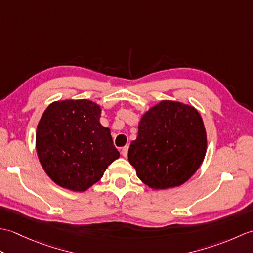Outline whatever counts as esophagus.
<instances>
[{
  "instance_id": "esophagus-1",
  "label": "esophagus",
  "mask_w": 253,
  "mask_h": 253,
  "mask_svg": "<svg viewBox=\"0 0 253 253\" xmlns=\"http://www.w3.org/2000/svg\"><path fill=\"white\" fill-rule=\"evenodd\" d=\"M127 154H128V146L123 147V149H122V155H123V157L126 158Z\"/></svg>"
}]
</instances>
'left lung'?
<instances>
[{
  "label": "left lung",
  "mask_w": 253,
  "mask_h": 253,
  "mask_svg": "<svg viewBox=\"0 0 253 253\" xmlns=\"http://www.w3.org/2000/svg\"><path fill=\"white\" fill-rule=\"evenodd\" d=\"M206 151V128L195 107L162 101L142 116L128 160L142 182L153 189H166L189 179Z\"/></svg>",
  "instance_id": "1"
}]
</instances>
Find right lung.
Wrapping results in <instances>:
<instances>
[{
  "label": "right lung",
  "instance_id": "add662e5",
  "mask_svg": "<svg viewBox=\"0 0 253 253\" xmlns=\"http://www.w3.org/2000/svg\"><path fill=\"white\" fill-rule=\"evenodd\" d=\"M100 115V106L88 100L54 102L44 111L38 124L36 148L42 168L58 186L87 190L120 158Z\"/></svg>",
  "mask_w": 253,
  "mask_h": 253
}]
</instances>
